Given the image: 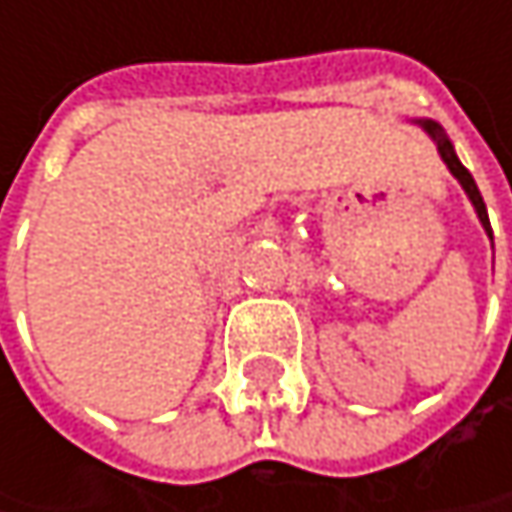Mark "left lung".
<instances>
[{"instance_id":"1","label":"left lung","mask_w":512,"mask_h":512,"mask_svg":"<svg viewBox=\"0 0 512 512\" xmlns=\"http://www.w3.org/2000/svg\"><path fill=\"white\" fill-rule=\"evenodd\" d=\"M430 139H433V145H436V151L442 156V162L448 165V171L460 180V186L465 189V195H468V201H471V207H474V213H477V219H480V225H483V231H486V237L492 240V228H489V213H486V204H483V195H480V189H477V183H474V177H471V171L465 168L460 162V156L454 151V145H451V139H448V133L442 130V124H436V121H430V118H418L415 121Z\"/></svg>"}]
</instances>
